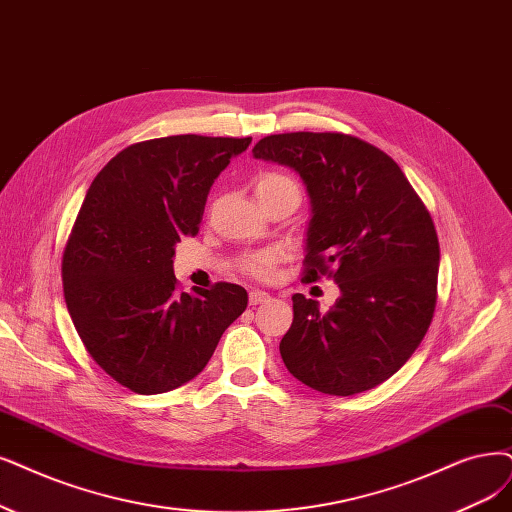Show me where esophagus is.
<instances>
[{
    "instance_id": "34e87169",
    "label": "esophagus",
    "mask_w": 512,
    "mask_h": 512,
    "mask_svg": "<svg viewBox=\"0 0 512 512\" xmlns=\"http://www.w3.org/2000/svg\"><path fill=\"white\" fill-rule=\"evenodd\" d=\"M268 299H270V295H268L266 291L253 289V291L249 293V304H251V306H261V304H266Z\"/></svg>"
}]
</instances>
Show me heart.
<instances>
[{
    "label": "heart",
    "mask_w": 512,
    "mask_h": 512,
    "mask_svg": "<svg viewBox=\"0 0 512 512\" xmlns=\"http://www.w3.org/2000/svg\"><path fill=\"white\" fill-rule=\"evenodd\" d=\"M297 189L299 187L297 183L287 177V175H280V173H263L257 181H255V194L261 196V194H270V192H276V189ZM276 261V255L274 253H259L255 257H251L249 261H246V272H251L255 276H268L272 272V266Z\"/></svg>",
    "instance_id": "b5f03b06"
}]
</instances>
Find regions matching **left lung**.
<instances>
[{
    "label": "left lung",
    "mask_w": 512,
    "mask_h": 512,
    "mask_svg": "<svg viewBox=\"0 0 512 512\" xmlns=\"http://www.w3.org/2000/svg\"><path fill=\"white\" fill-rule=\"evenodd\" d=\"M293 168L310 196L304 280L329 274V312L293 295L280 356L318 392L350 396L386 382L422 344L437 306L439 238L401 166L342 132H285L253 147Z\"/></svg>",
    "instance_id": "left-lung-1"
}]
</instances>
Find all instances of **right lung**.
<instances>
[{
  "label": "right lung",
  "instance_id": "obj_1",
  "mask_svg": "<svg viewBox=\"0 0 512 512\" xmlns=\"http://www.w3.org/2000/svg\"><path fill=\"white\" fill-rule=\"evenodd\" d=\"M251 137L177 135L122 149L90 183L63 255L67 310L118 384L162 394L206 367L246 310L240 285L179 293L175 246L198 234L206 196Z\"/></svg>",
  "mask_w": 512,
  "mask_h": 512
}]
</instances>
